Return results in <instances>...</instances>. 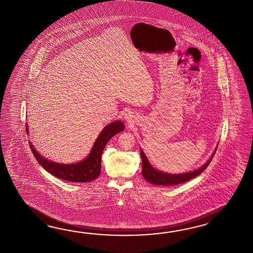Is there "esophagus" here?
Instances as JSON below:
<instances>
[{"instance_id": "esophagus-1", "label": "esophagus", "mask_w": 253, "mask_h": 253, "mask_svg": "<svg viewBox=\"0 0 253 253\" xmlns=\"http://www.w3.org/2000/svg\"><path fill=\"white\" fill-rule=\"evenodd\" d=\"M126 118L127 119V120H130L131 119V115H129V114H127V115H126Z\"/></svg>"}]
</instances>
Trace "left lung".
<instances>
[{"instance_id": "1", "label": "left lung", "mask_w": 253, "mask_h": 253, "mask_svg": "<svg viewBox=\"0 0 253 253\" xmlns=\"http://www.w3.org/2000/svg\"><path fill=\"white\" fill-rule=\"evenodd\" d=\"M217 147L214 149V152L212 153L211 157L209 158L208 162H206L200 168L196 169L195 170L183 172V173H178V174H172L164 172L162 170H159L157 169L152 167V165L149 163V160L145 153L143 152L142 149H140V155L142 159V175L144 179L149 183L155 184V185H164V186H171L183 183L185 181H190L195 178L196 176L201 174L202 172L207 169L210 162L212 161L214 153L216 151Z\"/></svg>"}]
</instances>
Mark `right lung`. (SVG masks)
I'll list each match as a JSON object with an SVG mask.
<instances>
[{"label": "right lung", "mask_w": 253, "mask_h": 253, "mask_svg": "<svg viewBox=\"0 0 253 253\" xmlns=\"http://www.w3.org/2000/svg\"><path fill=\"white\" fill-rule=\"evenodd\" d=\"M26 133H29L28 125H26ZM125 129V125L121 120H117L105 126L95 139L90 153L83 161L71 164L58 163L47 160L40 155L35 149L34 145L29 141L30 149L39 164L50 174L72 182H89L97 178L101 173V159L104 147L111 138L117 133Z\"/></svg>", "instance_id": "1"}]
</instances>
